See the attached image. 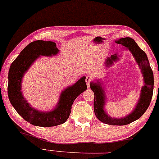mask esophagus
Wrapping results in <instances>:
<instances>
[{
	"label": "esophagus",
	"mask_w": 159,
	"mask_h": 159,
	"mask_svg": "<svg viewBox=\"0 0 159 159\" xmlns=\"http://www.w3.org/2000/svg\"><path fill=\"white\" fill-rule=\"evenodd\" d=\"M92 80H93V77L92 76H89V75H87V77H86V83H87V87L89 88V84H90V82L92 81Z\"/></svg>",
	"instance_id": "esophagus-1"
}]
</instances>
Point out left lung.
Returning <instances> with one entry per match:
<instances>
[{
	"label": "left lung",
	"mask_w": 159,
	"mask_h": 159,
	"mask_svg": "<svg viewBox=\"0 0 159 159\" xmlns=\"http://www.w3.org/2000/svg\"><path fill=\"white\" fill-rule=\"evenodd\" d=\"M116 43L123 45L127 47L131 52L132 54L135 57V61L140 67L141 72L144 75L145 84L141 89L140 99L138 103L135 110L133 112L128 115L127 117L122 118H112L107 115L104 110L105 104V95L104 89L101 87L100 82H92L90 83V88L94 93V112L95 116L99 121L110 125H127L132 123L135 120L139 119L142 115L146 112L147 108L150 106L151 99L153 93L154 78L153 72L150 66L148 58L146 53L138 46L135 41L131 38H122L118 41H116ZM118 59L117 55H111L110 58L106 60V64L111 65L112 61Z\"/></svg>",
	"instance_id": "8db88e82"
}]
</instances>
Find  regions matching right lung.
<instances>
[{
  "mask_svg": "<svg viewBox=\"0 0 159 159\" xmlns=\"http://www.w3.org/2000/svg\"><path fill=\"white\" fill-rule=\"evenodd\" d=\"M58 51L55 42L33 41L20 52L9 68L7 88L9 101L17 112L32 125L46 127L64 123L70 116L74 101L87 88L86 78L82 77L74 85L66 88L61 93L56 107L50 112H40L28 104L20 91L24 73L40 55L52 56L58 54Z\"/></svg>",
  "mask_w": 159,
  "mask_h": 159,
  "instance_id": "add662e5",
  "label": "right lung"
}]
</instances>
